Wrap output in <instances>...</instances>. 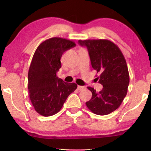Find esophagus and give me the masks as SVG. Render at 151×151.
<instances>
[{
    "instance_id": "obj_1",
    "label": "esophagus",
    "mask_w": 151,
    "mask_h": 151,
    "mask_svg": "<svg viewBox=\"0 0 151 151\" xmlns=\"http://www.w3.org/2000/svg\"><path fill=\"white\" fill-rule=\"evenodd\" d=\"M85 88H86V87H85V86H79V85H78V86H77V89H78V91L85 90Z\"/></svg>"
}]
</instances>
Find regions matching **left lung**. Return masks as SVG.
<instances>
[{
	"mask_svg": "<svg viewBox=\"0 0 151 151\" xmlns=\"http://www.w3.org/2000/svg\"><path fill=\"white\" fill-rule=\"evenodd\" d=\"M78 44L87 48L92 66L101 74L96 80L103 86L99 93L88 86L93 94L86 106L98 115L110 114L119 108L127 93L129 73L124 55L109 40H79Z\"/></svg>",
	"mask_w": 151,
	"mask_h": 151,
	"instance_id": "left-lung-1",
	"label": "left lung"
}]
</instances>
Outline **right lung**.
Masks as SVG:
<instances>
[{
  "label": "right lung",
  "instance_id": "right-lung-1",
  "mask_svg": "<svg viewBox=\"0 0 151 151\" xmlns=\"http://www.w3.org/2000/svg\"><path fill=\"white\" fill-rule=\"evenodd\" d=\"M75 46L73 40L53 37L40 43L36 50L28 73V89L32 106L40 115L57 114L77 88L75 83H65L57 76L63 52Z\"/></svg>",
  "mask_w": 151,
  "mask_h": 151
}]
</instances>
